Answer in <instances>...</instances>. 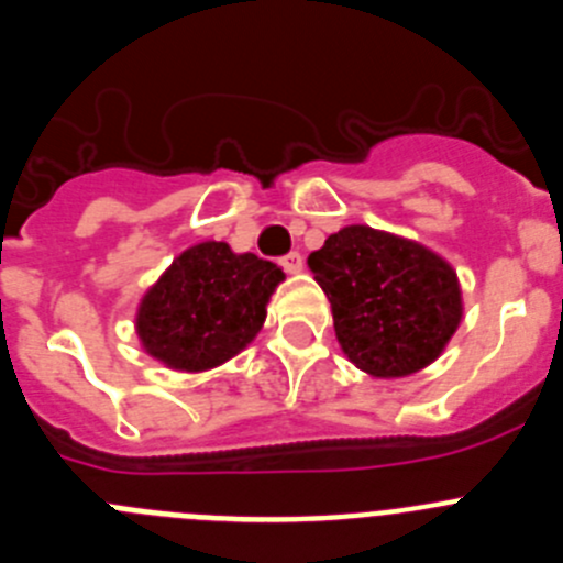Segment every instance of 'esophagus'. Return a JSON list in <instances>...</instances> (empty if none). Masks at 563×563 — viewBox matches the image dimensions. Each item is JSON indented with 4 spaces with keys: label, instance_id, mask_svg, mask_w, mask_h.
Here are the masks:
<instances>
[{
    "label": "esophagus",
    "instance_id": "1",
    "mask_svg": "<svg viewBox=\"0 0 563 563\" xmlns=\"http://www.w3.org/2000/svg\"><path fill=\"white\" fill-rule=\"evenodd\" d=\"M282 267H285L287 273H298L301 267H305V258H301V253L292 251L287 253V256H282Z\"/></svg>",
    "mask_w": 563,
    "mask_h": 563
}]
</instances>
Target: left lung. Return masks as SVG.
<instances>
[{
	"label": "left lung",
	"instance_id": "1",
	"mask_svg": "<svg viewBox=\"0 0 563 563\" xmlns=\"http://www.w3.org/2000/svg\"><path fill=\"white\" fill-rule=\"evenodd\" d=\"M357 369L402 377L429 366L460 327L456 273L429 247L366 225L332 233L307 258Z\"/></svg>",
	"mask_w": 563,
	"mask_h": 563
}]
</instances>
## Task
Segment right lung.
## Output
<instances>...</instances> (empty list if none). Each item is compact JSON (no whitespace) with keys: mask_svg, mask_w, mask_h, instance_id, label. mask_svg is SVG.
<instances>
[{"mask_svg":"<svg viewBox=\"0 0 563 563\" xmlns=\"http://www.w3.org/2000/svg\"><path fill=\"white\" fill-rule=\"evenodd\" d=\"M282 267L225 242H202L174 258L143 296L137 335L148 355L172 369L220 366L256 338Z\"/></svg>","mask_w":563,"mask_h":563,"instance_id":"obj_1","label":"right lung"}]
</instances>
